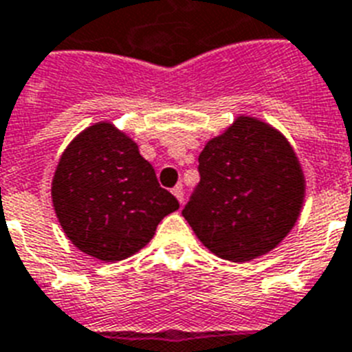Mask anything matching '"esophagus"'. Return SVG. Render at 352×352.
Here are the masks:
<instances>
[{
	"label": "esophagus",
	"instance_id": "34e87169",
	"mask_svg": "<svg viewBox=\"0 0 352 352\" xmlns=\"http://www.w3.org/2000/svg\"><path fill=\"white\" fill-rule=\"evenodd\" d=\"M173 195H175V199L179 201V204H184V191H182V186L173 188Z\"/></svg>",
	"mask_w": 352,
	"mask_h": 352
}]
</instances>
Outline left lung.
Returning <instances> with one entry per match:
<instances>
[{
	"instance_id": "left-lung-1",
	"label": "left lung",
	"mask_w": 352,
	"mask_h": 352,
	"mask_svg": "<svg viewBox=\"0 0 352 352\" xmlns=\"http://www.w3.org/2000/svg\"><path fill=\"white\" fill-rule=\"evenodd\" d=\"M201 182L182 215L221 258L267 255L298 221L305 177L295 150L270 122L239 116L199 155Z\"/></svg>"
}]
</instances>
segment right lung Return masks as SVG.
<instances>
[{
	"label": "right lung",
	"mask_w": 352,
	"mask_h": 352,
	"mask_svg": "<svg viewBox=\"0 0 352 352\" xmlns=\"http://www.w3.org/2000/svg\"><path fill=\"white\" fill-rule=\"evenodd\" d=\"M50 193L68 241L102 262L135 255L179 210L137 142L108 121L85 128L65 148Z\"/></svg>",
	"instance_id": "add662e5"
}]
</instances>
